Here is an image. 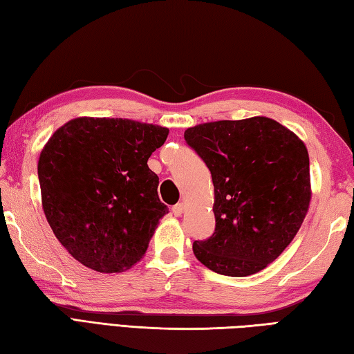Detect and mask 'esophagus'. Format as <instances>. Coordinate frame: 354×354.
Instances as JSON below:
<instances>
[{
  "mask_svg": "<svg viewBox=\"0 0 354 354\" xmlns=\"http://www.w3.org/2000/svg\"><path fill=\"white\" fill-rule=\"evenodd\" d=\"M183 212H184V205L181 203H178L176 205L171 207V213L175 214V216H181Z\"/></svg>",
  "mask_w": 354,
  "mask_h": 354,
  "instance_id": "esophagus-1",
  "label": "esophagus"
}]
</instances>
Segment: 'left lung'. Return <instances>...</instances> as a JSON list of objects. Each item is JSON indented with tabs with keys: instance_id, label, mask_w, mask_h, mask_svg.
I'll use <instances>...</instances> for the list:
<instances>
[{
	"instance_id": "obj_1",
	"label": "left lung",
	"mask_w": 354,
	"mask_h": 354,
	"mask_svg": "<svg viewBox=\"0 0 354 354\" xmlns=\"http://www.w3.org/2000/svg\"><path fill=\"white\" fill-rule=\"evenodd\" d=\"M214 187V232L193 242L198 261L225 276L261 272L286 250L306 218L308 151L266 116L199 124L184 131Z\"/></svg>"
}]
</instances>
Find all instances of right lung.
I'll use <instances>...</instances> for the list:
<instances>
[{"mask_svg":"<svg viewBox=\"0 0 354 354\" xmlns=\"http://www.w3.org/2000/svg\"><path fill=\"white\" fill-rule=\"evenodd\" d=\"M169 129L115 118H76L39 155L47 223L73 258L96 272L135 266L167 205L147 165Z\"/></svg>","mask_w":354,"mask_h":354,"instance_id":"obj_1","label":"right lung"}]
</instances>
